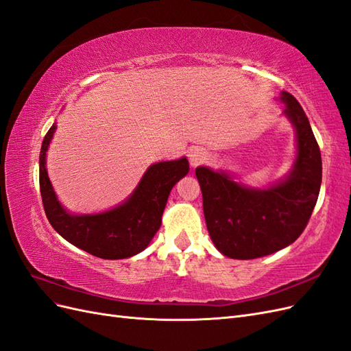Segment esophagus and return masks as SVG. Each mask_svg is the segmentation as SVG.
<instances>
[{
    "label": "esophagus",
    "instance_id": "obj_1",
    "mask_svg": "<svg viewBox=\"0 0 351 351\" xmlns=\"http://www.w3.org/2000/svg\"><path fill=\"white\" fill-rule=\"evenodd\" d=\"M190 158V164H192V167H196L199 165L200 162H204L206 159V154L202 151V149H193L192 152H190L189 155Z\"/></svg>",
    "mask_w": 351,
    "mask_h": 351
}]
</instances>
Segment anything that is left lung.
<instances>
[{"label": "left lung", "instance_id": "1", "mask_svg": "<svg viewBox=\"0 0 351 351\" xmlns=\"http://www.w3.org/2000/svg\"><path fill=\"white\" fill-rule=\"evenodd\" d=\"M280 99L297 137L295 161L282 182L253 189L236 183L224 171L196 168L210 240L232 259L262 258L294 243L319 196L322 159L309 120L291 93L282 90Z\"/></svg>", "mask_w": 351, "mask_h": 351}]
</instances>
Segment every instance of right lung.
Returning a JSON list of instances; mask_svg holds the SVG:
<instances>
[{
  "label": "right lung",
  "mask_w": 351,
  "mask_h": 351,
  "mask_svg": "<svg viewBox=\"0 0 351 351\" xmlns=\"http://www.w3.org/2000/svg\"><path fill=\"white\" fill-rule=\"evenodd\" d=\"M56 123L44 137L39 155V186L48 221L74 246L102 259H124L145 250L161 227L169 192L189 173L186 158L147 168L132 196L117 208L92 215H71L61 206L49 182L45 156Z\"/></svg>",
  "instance_id": "add662e5"
}]
</instances>
